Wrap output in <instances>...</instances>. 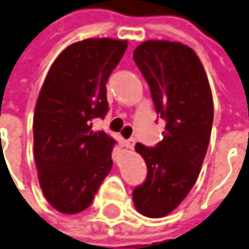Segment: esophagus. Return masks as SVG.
<instances>
[{"label": "esophagus", "instance_id": "esophagus-1", "mask_svg": "<svg viewBox=\"0 0 249 249\" xmlns=\"http://www.w3.org/2000/svg\"><path fill=\"white\" fill-rule=\"evenodd\" d=\"M124 145H126L129 150H133V148H134V145H136V139H129V140H126Z\"/></svg>", "mask_w": 249, "mask_h": 249}]
</instances>
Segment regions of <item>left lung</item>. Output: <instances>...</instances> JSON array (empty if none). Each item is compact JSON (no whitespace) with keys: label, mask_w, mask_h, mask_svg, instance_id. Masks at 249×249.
Returning <instances> with one entry per match:
<instances>
[{"label":"left lung","mask_w":249,"mask_h":249,"mask_svg":"<svg viewBox=\"0 0 249 249\" xmlns=\"http://www.w3.org/2000/svg\"><path fill=\"white\" fill-rule=\"evenodd\" d=\"M133 58L150 85L157 115L167 120L162 142L134 147L148 174L133 191V202L143 216L165 217L197 180L212 133L213 96L202 61L186 44L145 40Z\"/></svg>","instance_id":"left-lung-1"}]
</instances>
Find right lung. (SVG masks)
Wrapping results in <instances>:
<instances>
[{
  "mask_svg": "<svg viewBox=\"0 0 249 249\" xmlns=\"http://www.w3.org/2000/svg\"><path fill=\"white\" fill-rule=\"evenodd\" d=\"M127 40L85 39L67 46L53 61L33 115V156L46 200L64 214L92 203L112 169L116 140L93 131L107 112L106 81Z\"/></svg>",
  "mask_w": 249,
  "mask_h": 249,
  "instance_id": "1",
  "label": "right lung"
}]
</instances>
